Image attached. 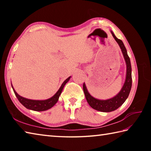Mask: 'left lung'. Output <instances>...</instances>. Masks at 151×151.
Segmentation results:
<instances>
[{"instance_id":"left-lung-1","label":"left lung","mask_w":151,"mask_h":151,"mask_svg":"<svg viewBox=\"0 0 151 151\" xmlns=\"http://www.w3.org/2000/svg\"><path fill=\"white\" fill-rule=\"evenodd\" d=\"M112 36L114 38L116 41L118 43L120 47L121 48V50L123 54L124 58L127 63V76L126 80L123 85V87L122 88L120 93L113 98L111 99H108L106 101L98 100V99H94L88 93L87 89L86 88L85 83L83 84V91L85 93L86 101L92 108L96 110V111L101 112H111L116 110L121 106L124 102L126 101L127 97L129 96V94L131 91L132 86V75H131V61L129 55H127V51L125 48L123 42L121 40H120L115 37V35L113 34V32H111Z\"/></svg>"}]
</instances>
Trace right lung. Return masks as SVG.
Returning <instances> with one entry per match:
<instances>
[{
  "instance_id": "add662e5",
  "label": "right lung",
  "mask_w": 151,
  "mask_h": 151,
  "mask_svg": "<svg viewBox=\"0 0 151 151\" xmlns=\"http://www.w3.org/2000/svg\"><path fill=\"white\" fill-rule=\"evenodd\" d=\"M70 78L68 77V78H66V80L63 82V83L62 84V85L60 87V88L58 89V91L57 92L54 96L51 98L47 99V100H45V101H35V100H30V99H25L24 97L20 96L17 93V92L14 90L13 87H12V89H13L14 93L15 94V95L17 97L18 100L19 101V102L21 103L22 105L26 107L27 109H29L30 110H32V111H46V110H48L50 109L51 107H52L55 104L57 103V101L58 100V98H59V96L60 95L61 93H62V91L64 88V86L66 85V83H67Z\"/></svg>"
}]
</instances>
